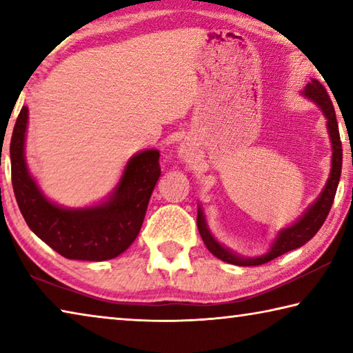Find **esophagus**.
<instances>
[{
	"instance_id": "34e87169",
	"label": "esophagus",
	"mask_w": 353,
	"mask_h": 353,
	"mask_svg": "<svg viewBox=\"0 0 353 353\" xmlns=\"http://www.w3.org/2000/svg\"><path fill=\"white\" fill-rule=\"evenodd\" d=\"M179 155H181V159L183 160H188L191 155H193V152H191V145L187 141H182L181 145H179Z\"/></svg>"
}]
</instances>
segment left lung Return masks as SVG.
<instances>
[{
  "label": "left lung",
  "mask_w": 353,
  "mask_h": 353,
  "mask_svg": "<svg viewBox=\"0 0 353 353\" xmlns=\"http://www.w3.org/2000/svg\"><path fill=\"white\" fill-rule=\"evenodd\" d=\"M301 94L319 107V110L325 118L327 132H328V137H330L332 168L324 188H322V191L319 193L318 199L308 207L305 214H303L296 224H292L291 227H288V229L280 232L277 241L274 243V246L271 248L270 252L261 256H256V259H240V256L230 254L229 250L221 248L207 232L204 223H202L201 212H198V229H199L202 241H204L205 248L210 250L214 256H218L219 260H223L225 263H232V265H238V266L263 265V263L271 261L272 259H276V256L302 246L303 243H307L310 238L314 236V234L319 230V227L327 218L328 210H330L332 202L334 198V191H336V187H338L339 176H341L343 149H341V141H339L338 123H336V117H334L332 101L328 98L324 85H322L319 81L308 79L305 82V85L301 88Z\"/></svg>",
  "instance_id": "obj_1"
}]
</instances>
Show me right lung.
I'll return each instance as SVG.
<instances>
[{"label":"right lung","instance_id":"1","mask_svg":"<svg viewBox=\"0 0 353 353\" xmlns=\"http://www.w3.org/2000/svg\"><path fill=\"white\" fill-rule=\"evenodd\" d=\"M28 107L17 117L9 143L12 188L26 224L68 260L104 261L123 254L139 235L149 198L160 177L157 149L137 152L124 166L115 191L103 204L61 208L40 193L25 162Z\"/></svg>","mask_w":353,"mask_h":353}]
</instances>
